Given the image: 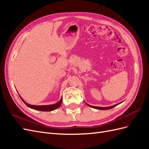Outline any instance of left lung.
Returning a JSON list of instances; mask_svg holds the SVG:
<instances>
[{
    "label": "left lung",
    "mask_w": 149,
    "mask_h": 149,
    "mask_svg": "<svg viewBox=\"0 0 149 149\" xmlns=\"http://www.w3.org/2000/svg\"><path fill=\"white\" fill-rule=\"evenodd\" d=\"M121 102L120 103H118V104H116L115 105H113V106H109V107H96V106H91V105H89L88 104L86 103V105H88V106L91 107H93V108H94V109H100V110H107V109H112V108L114 107L115 106L119 105V104H120Z\"/></svg>",
    "instance_id": "8db88e82"
}]
</instances>
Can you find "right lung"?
I'll use <instances>...</instances> for the list:
<instances>
[{
    "label": "right lung",
    "mask_w": 149,
    "mask_h": 149,
    "mask_svg": "<svg viewBox=\"0 0 149 149\" xmlns=\"http://www.w3.org/2000/svg\"><path fill=\"white\" fill-rule=\"evenodd\" d=\"M20 96V95H19ZM21 100H22L25 104L27 106L31 108V109H33L35 110H37V111H52L53 110H55L57 108L59 107L62 102V97L60 99V100L57 102L55 104H49V105H42V106H36V105H31L29 104L27 102H26L22 97L20 96Z\"/></svg>",
    "instance_id": "right-lung-1"
}]
</instances>
